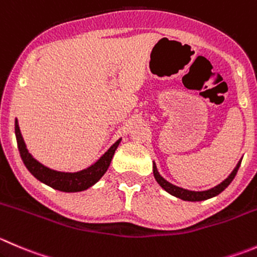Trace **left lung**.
Here are the masks:
<instances>
[{"label": "left lung", "mask_w": 257, "mask_h": 257, "mask_svg": "<svg viewBox=\"0 0 257 257\" xmlns=\"http://www.w3.org/2000/svg\"><path fill=\"white\" fill-rule=\"evenodd\" d=\"M240 164H241V161L238 162L237 166H236V168L232 171V173H231L230 176H228L227 178H226L225 181L222 182V183H220L218 186L213 187V188L208 189V191H202V192L188 191V189L181 188V187H177V186H174V184L169 183L168 181H166V179H164L163 177H162L161 174L158 173V171H157L156 163L153 164V174H154V178H156V181L159 183V186H161L163 189H166L168 193H171V195H173V196H176V197L181 198V200L193 201V202H195V201L208 200V198H212V197H215V196L220 195L221 192H222L223 189H225L226 187H227L228 184H230L231 182L233 181V178H235V176H236V173H237L238 168H240Z\"/></svg>", "instance_id": "left-lung-1"}]
</instances>
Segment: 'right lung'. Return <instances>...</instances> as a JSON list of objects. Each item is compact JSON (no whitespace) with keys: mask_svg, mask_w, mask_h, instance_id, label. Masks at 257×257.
Here are the masks:
<instances>
[{"mask_svg":"<svg viewBox=\"0 0 257 257\" xmlns=\"http://www.w3.org/2000/svg\"><path fill=\"white\" fill-rule=\"evenodd\" d=\"M15 133H16L17 147H19L20 156H21L22 161H24L25 166L29 169L30 173L35 178L39 179L40 182H42V183L62 192H80L84 191V189H88L89 187L95 184L104 176L106 169L109 168L111 158H113L114 153H115V149L118 148L119 143H120V139L118 142H115L108 149V152L96 163H94L89 168L83 169L80 172H76V173H65V172H57L54 171V169L47 168L44 164L37 162L29 153V151L26 148V144L24 142V138L21 136V132H20L17 119L15 120Z\"/></svg>","mask_w":257,"mask_h":257,"instance_id":"add662e5","label":"right lung"}]
</instances>
